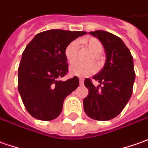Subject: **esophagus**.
<instances>
[{"instance_id": "obj_1", "label": "esophagus", "mask_w": 148, "mask_h": 148, "mask_svg": "<svg viewBox=\"0 0 148 148\" xmlns=\"http://www.w3.org/2000/svg\"><path fill=\"white\" fill-rule=\"evenodd\" d=\"M79 84H80V85H83L84 84V79H79Z\"/></svg>"}]
</instances>
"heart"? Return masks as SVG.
<instances>
[{
    "label": "heart",
    "mask_w": 148,
    "mask_h": 148,
    "mask_svg": "<svg viewBox=\"0 0 148 148\" xmlns=\"http://www.w3.org/2000/svg\"><path fill=\"white\" fill-rule=\"evenodd\" d=\"M88 48L93 54V59L97 60L98 56L103 51V46L98 39L95 38H90L88 39H84L82 41ZM79 48V42L77 41L71 42L66 47L64 50V55L67 59V61L69 64H73L77 60V52ZM97 70V67L94 64H83L80 63H75L69 67V74L73 76H88L90 74H93Z\"/></svg>",
    "instance_id": "obj_1"
}]
</instances>
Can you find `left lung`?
Returning <instances> with one entry per match:
<instances>
[{
	"instance_id": "obj_1",
	"label": "left lung",
	"mask_w": 148,
	"mask_h": 148,
	"mask_svg": "<svg viewBox=\"0 0 148 148\" xmlns=\"http://www.w3.org/2000/svg\"><path fill=\"white\" fill-rule=\"evenodd\" d=\"M89 34L102 44L106 61L103 68L92 77L98 81V86L95 87L88 79L84 81L88 95L83 101L84 109L93 120H109L120 114L132 96L135 80L134 60L119 37L102 30Z\"/></svg>"
}]
</instances>
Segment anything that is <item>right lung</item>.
<instances>
[{"label": "right lung", "instance_id": "right-lung-1", "mask_svg": "<svg viewBox=\"0 0 148 148\" xmlns=\"http://www.w3.org/2000/svg\"><path fill=\"white\" fill-rule=\"evenodd\" d=\"M86 33L51 29L38 33L24 49L18 67V89L33 117L44 121L57 118L65 97L79 87L77 76L66 81L59 79L68 72L66 47Z\"/></svg>", "mask_w": 148, "mask_h": 148}]
</instances>
